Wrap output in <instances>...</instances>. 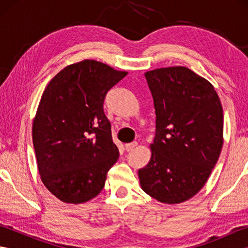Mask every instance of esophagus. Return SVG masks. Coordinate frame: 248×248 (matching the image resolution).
<instances>
[{"label":"esophagus","instance_id":"34e87169","mask_svg":"<svg viewBox=\"0 0 248 248\" xmlns=\"http://www.w3.org/2000/svg\"><path fill=\"white\" fill-rule=\"evenodd\" d=\"M136 146H138V143H136V141H133V143L125 144L124 145V148H125V150H127V151H131V150H133Z\"/></svg>","mask_w":248,"mask_h":248}]
</instances>
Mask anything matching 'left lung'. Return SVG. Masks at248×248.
I'll return each instance as SVG.
<instances>
[{
	"label": "left lung",
	"instance_id": "8db88e82",
	"mask_svg": "<svg viewBox=\"0 0 248 248\" xmlns=\"http://www.w3.org/2000/svg\"><path fill=\"white\" fill-rule=\"evenodd\" d=\"M155 109L148 164L139 170L143 191L178 204L203 187L224 143V115L213 85L187 67L145 72Z\"/></svg>",
	"mask_w": 248,
	"mask_h": 248
}]
</instances>
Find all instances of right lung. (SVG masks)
<instances>
[{"label":"right lung","mask_w":248,"mask_h":248,"mask_svg":"<svg viewBox=\"0 0 248 248\" xmlns=\"http://www.w3.org/2000/svg\"><path fill=\"white\" fill-rule=\"evenodd\" d=\"M127 75L84 60L65 67L44 91L31 136L41 181L61 202H87L104 187L119 152L103 102Z\"/></svg>","instance_id":"obj_1"}]
</instances>
